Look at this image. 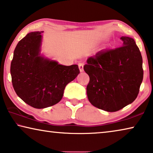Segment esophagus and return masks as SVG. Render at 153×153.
I'll return each instance as SVG.
<instances>
[{"instance_id": "34e87169", "label": "esophagus", "mask_w": 153, "mask_h": 153, "mask_svg": "<svg viewBox=\"0 0 153 153\" xmlns=\"http://www.w3.org/2000/svg\"><path fill=\"white\" fill-rule=\"evenodd\" d=\"M78 67H79V71L82 72L84 71V65L82 63H79L78 64Z\"/></svg>"}]
</instances>
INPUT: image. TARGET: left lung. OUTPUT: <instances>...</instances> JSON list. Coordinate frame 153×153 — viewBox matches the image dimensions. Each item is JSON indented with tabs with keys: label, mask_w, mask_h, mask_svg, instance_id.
Instances as JSON below:
<instances>
[{
	"label": "left lung",
	"mask_w": 153,
	"mask_h": 153,
	"mask_svg": "<svg viewBox=\"0 0 153 153\" xmlns=\"http://www.w3.org/2000/svg\"><path fill=\"white\" fill-rule=\"evenodd\" d=\"M122 47L90 56L84 69L89 76L88 99L106 111L120 110L137 98L143 79L142 57L133 38L123 36Z\"/></svg>",
	"instance_id": "8db88e82"
}]
</instances>
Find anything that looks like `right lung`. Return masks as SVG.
Instances as JSON below:
<instances>
[{
	"instance_id": "right-lung-1",
	"label": "right lung",
	"mask_w": 153,
	"mask_h": 153,
	"mask_svg": "<svg viewBox=\"0 0 153 153\" xmlns=\"http://www.w3.org/2000/svg\"><path fill=\"white\" fill-rule=\"evenodd\" d=\"M42 33L30 32L18 42L10 69L16 94L28 105L37 109L59 103L65 86L79 74L77 65H60L41 53Z\"/></svg>"
}]
</instances>
